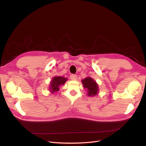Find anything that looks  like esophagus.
<instances>
[{
    "mask_svg": "<svg viewBox=\"0 0 146 146\" xmlns=\"http://www.w3.org/2000/svg\"><path fill=\"white\" fill-rule=\"evenodd\" d=\"M70 79H72V80H76L77 78V76L76 74H71L70 76Z\"/></svg>",
    "mask_w": 146,
    "mask_h": 146,
    "instance_id": "esophagus-1",
    "label": "esophagus"
}]
</instances>
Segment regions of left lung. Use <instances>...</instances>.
<instances>
[{
	"label": "left lung",
	"mask_w": 146,
	"mask_h": 146,
	"mask_svg": "<svg viewBox=\"0 0 146 146\" xmlns=\"http://www.w3.org/2000/svg\"><path fill=\"white\" fill-rule=\"evenodd\" d=\"M83 86L88 90V95L90 96H96L99 91L98 84L93 79L90 77H86L82 80Z\"/></svg>",
	"instance_id": "left-lung-1"
}]
</instances>
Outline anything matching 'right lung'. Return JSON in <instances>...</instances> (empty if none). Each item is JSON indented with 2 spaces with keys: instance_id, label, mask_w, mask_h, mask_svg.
I'll return each mask as SVG.
<instances>
[{
  "instance_id": "obj_1",
  "label": "right lung",
  "mask_w": 146,
  "mask_h": 146,
  "mask_svg": "<svg viewBox=\"0 0 146 146\" xmlns=\"http://www.w3.org/2000/svg\"><path fill=\"white\" fill-rule=\"evenodd\" d=\"M67 80V78L63 77H54L51 81L50 90L52 92L58 91L60 90L59 86L61 85H64V83Z\"/></svg>"
}]
</instances>
